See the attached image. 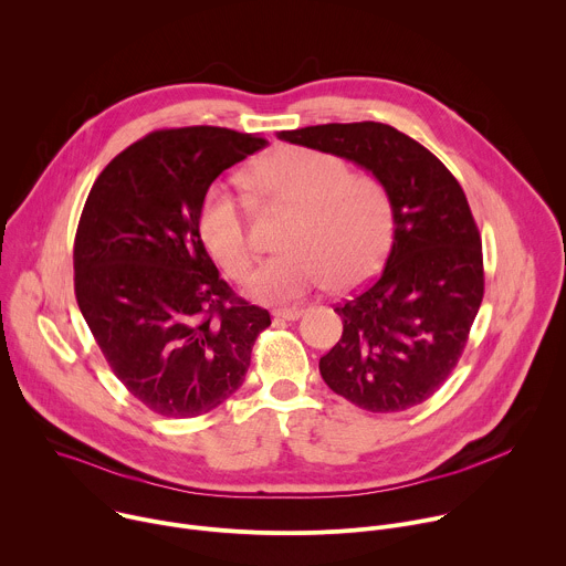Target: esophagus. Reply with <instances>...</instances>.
Masks as SVG:
<instances>
[{"label":"esophagus","instance_id":"obj_1","mask_svg":"<svg viewBox=\"0 0 566 566\" xmlns=\"http://www.w3.org/2000/svg\"><path fill=\"white\" fill-rule=\"evenodd\" d=\"M273 315L280 317V319H289L291 322V319H297L302 315V308H297V306H293V308H275Z\"/></svg>","mask_w":566,"mask_h":566}]
</instances>
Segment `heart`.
Returning <instances> with one entry per match:
<instances>
[{"instance_id": "obj_1", "label": "heart", "mask_w": 566, "mask_h": 566, "mask_svg": "<svg viewBox=\"0 0 566 566\" xmlns=\"http://www.w3.org/2000/svg\"><path fill=\"white\" fill-rule=\"evenodd\" d=\"M258 190L295 208L282 249L251 280L249 293L262 302H291L329 280L332 289H349L371 277L391 241V201L371 175H352L340 156L280 147L253 172ZM199 232L208 253L237 280L255 262V244L247 221V201L234 188L212 186L199 214Z\"/></svg>"}]
</instances>
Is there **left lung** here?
<instances>
[{"mask_svg": "<svg viewBox=\"0 0 566 566\" xmlns=\"http://www.w3.org/2000/svg\"><path fill=\"white\" fill-rule=\"evenodd\" d=\"M277 138L352 160L391 201L385 269L334 308L343 338L319 358L322 378L367 412L419 406L454 369L483 297L481 237L459 181L385 123L311 125Z\"/></svg>", "mask_w": 566, "mask_h": 566, "instance_id": "1", "label": "left lung"}]
</instances>
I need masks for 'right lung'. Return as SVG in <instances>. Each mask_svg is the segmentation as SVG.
<instances>
[{
    "mask_svg": "<svg viewBox=\"0 0 566 566\" xmlns=\"http://www.w3.org/2000/svg\"><path fill=\"white\" fill-rule=\"evenodd\" d=\"M266 147L223 127L160 129L96 179L80 217L75 300L116 378L151 412L190 419L234 394L266 308L219 277L199 214L212 181Z\"/></svg>",
    "mask_w": 566,
    "mask_h": 566,
    "instance_id": "add662e5",
    "label": "right lung"
}]
</instances>
